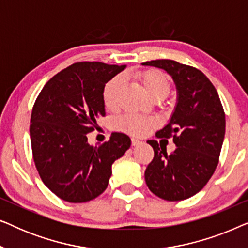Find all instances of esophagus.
Segmentation results:
<instances>
[{
	"mask_svg": "<svg viewBox=\"0 0 248 248\" xmlns=\"http://www.w3.org/2000/svg\"><path fill=\"white\" fill-rule=\"evenodd\" d=\"M142 141L139 140V139H135V138L132 139V145H133V147H138V145H140Z\"/></svg>",
	"mask_w": 248,
	"mask_h": 248,
	"instance_id": "1",
	"label": "esophagus"
}]
</instances>
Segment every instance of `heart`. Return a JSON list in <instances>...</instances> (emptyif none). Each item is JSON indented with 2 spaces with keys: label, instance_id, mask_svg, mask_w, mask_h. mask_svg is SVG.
Wrapping results in <instances>:
<instances>
[{
  "label": "heart",
  "instance_id": "b5f03b06",
  "mask_svg": "<svg viewBox=\"0 0 248 248\" xmlns=\"http://www.w3.org/2000/svg\"><path fill=\"white\" fill-rule=\"evenodd\" d=\"M139 78L152 97L160 96V94L167 96L169 93V81L167 77L160 71H143L139 74ZM122 86H123V77L122 76L113 78L105 86L103 91V100L105 106L109 109L116 108ZM155 124H157V121L155 118L143 116V115L137 113H125L115 121V126L118 130L123 131L125 133L137 135V137L147 134Z\"/></svg>",
  "mask_w": 248,
  "mask_h": 248
}]
</instances>
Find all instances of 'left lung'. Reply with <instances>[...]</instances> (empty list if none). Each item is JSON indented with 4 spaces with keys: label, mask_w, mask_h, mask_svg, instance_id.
Instances as JSON below:
<instances>
[{
    "label": "left lung",
    "mask_w": 248,
    "mask_h": 248,
    "mask_svg": "<svg viewBox=\"0 0 248 248\" xmlns=\"http://www.w3.org/2000/svg\"><path fill=\"white\" fill-rule=\"evenodd\" d=\"M142 64L165 70L177 89L170 121L155 133L157 138H172L176 149L167 155L157 141H147L155 157L145 169V183L160 199L182 201L201 191L218 166L225 111L215 86L200 70L172 60Z\"/></svg>",
    "instance_id": "obj_1"
}]
</instances>
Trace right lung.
I'll return each instance as SVG.
<instances>
[{
	"label": "right lung",
	"mask_w": 248,
	"mask_h": 248,
	"mask_svg": "<svg viewBox=\"0 0 248 248\" xmlns=\"http://www.w3.org/2000/svg\"><path fill=\"white\" fill-rule=\"evenodd\" d=\"M125 65L79 62L54 76L37 97L30 118L32 157L47 187L60 199L82 203L107 188L111 165L130 148L131 139L111 133L99 147L87 134L105 116L103 91Z\"/></svg>",
	"instance_id": "right-lung-1"
}]
</instances>
